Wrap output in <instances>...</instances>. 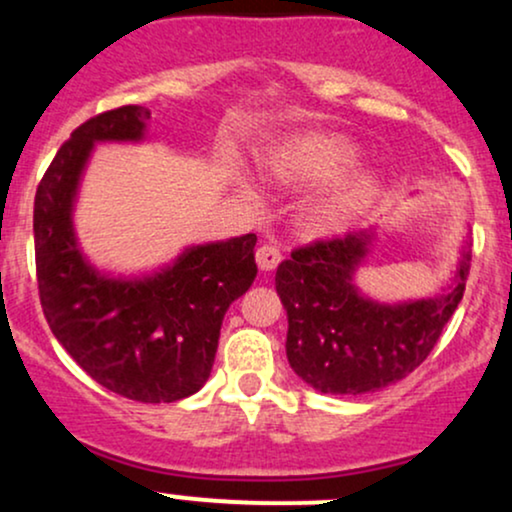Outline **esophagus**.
<instances>
[{"label":"esophagus","instance_id":"obj_1","mask_svg":"<svg viewBox=\"0 0 512 512\" xmlns=\"http://www.w3.org/2000/svg\"><path fill=\"white\" fill-rule=\"evenodd\" d=\"M255 260H257V267H260L262 272H272V269L279 267L281 250L272 243H264V245H260V248H257Z\"/></svg>","mask_w":512,"mask_h":512}]
</instances>
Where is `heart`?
<instances>
[{
	"instance_id": "heart-1",
	"label": "heart",
	"mask_w": 512,
	"mask_h": 512,
	"mask_svg": "<svg viewBox=\"0 0 512 512\" xmlns=\"http://www.w3.org/2000/svg\"><path fill=\"white\" fill-rule=\"evenodd\" d=\"M356 161V146L346 139L310 137L276 149L269 161V170L276 180L296 187H313L338 178L305 204L301 216L305 231L315 236H330V233L344 231L375 197L378 180L373 173L343 175ZM240 187L250 197H257L255 185H250L248 180L240 178Z\"/></svg>"
}]
</instances>
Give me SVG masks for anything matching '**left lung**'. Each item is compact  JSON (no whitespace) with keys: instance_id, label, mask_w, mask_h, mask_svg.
Returning a JSON list of instances; mask_svg holds the SVG:
<instances>
[{"instance_id":"1","label":"left lung","mask_w":512,"mask_h":512,"mask_svg":"<svg viewBox=\"0 0 512 512\" xmlns=\"http://www.w3.org/2000/svg\"><path fill=\"white\" fill-rule=\"evenodd\" d=\"M378 231L373 223L317 240L276 269V293L289 317L286 356L293 373L325 395H366L407 378L426 361L462 301L469 240L436 296L383 303L358 289L356 272L373 252Z\"/></svg>"}]
</instances>
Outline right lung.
I'll use <instances>...</instances> for the list:
<instances>
[{
	"label": "right lung",
	"mask_w": 512,
	"mask_h": 512,
	"mask_svg": "<svg viewBox=\"0 0 512 512\" xmlns=\"http://www.w3.org/2000/svg\"><path fill=\"white\" fill-rule=\"evenodd\" d=\"M151 113L108 110L76 127L40 180L35 269L45 320L67 354L134 402H178L209 380L221 322L257 276L255 233L187 245L142 274L98 269L76 238L74 209L96 144H142Z\"/></svg>",
	"instance_id": "right-lung-1"
}]
</instances>
